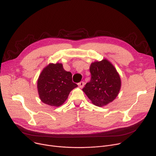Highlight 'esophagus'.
I'll return each mask as SVG.
<instances>
[{"label":"esophagus","instance_id":"34e87169","mask_svg":"<svg viewBox=\"0 0 156 156\" xmlns=\"http://www.w3.org/2000/svg\"><path fill=\"white\" fill-rule=\"evenodd\" d=\"M78 86H79V87L80 88H82L83 87H84V85H85V83H84V82L83 81H81V82H80L78 84Z\"/></svg>","mask_w":156,"mask_h":156}]
</instances>
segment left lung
I'll list each match as a JSON object with an SVG mask.
<instances>
[{"instance_id": "1", "label": "left lung", "mask_w": 156, "mask_h": 156, "mask_svg": "<svg viewBox=\"0 0 156 156\" xmlns=\"http://www.w3.org/2000/svg\"><path fill=\"white\" fill-rule=\"evenodd\" d=\"M91 80L82 90L92 103L103 107L117 97L121 89V81L119 73L108 59L96 61L90 66Z\"/></svg>"}]
</instances>
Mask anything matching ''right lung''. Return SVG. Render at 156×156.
I'll use <instances>...</instances> for the list:
<instances>
[{"label": "right lung", "instance_id": "1", "mask_svg": "<svg viewBox=\"0 0 156 156\" xmlns=\"http://www.w3.org/2000/svg\"><path fill=\"white\" fill-rule=\"evenodd\" d=\"M78 85L73 82L72 74L65 71L62 64L50 63L40 74L37 89L41 101L59 107L67 100L70 92Z\"/></svg>", "mask_w": 156, "mask_h": 156}]
</instances>
